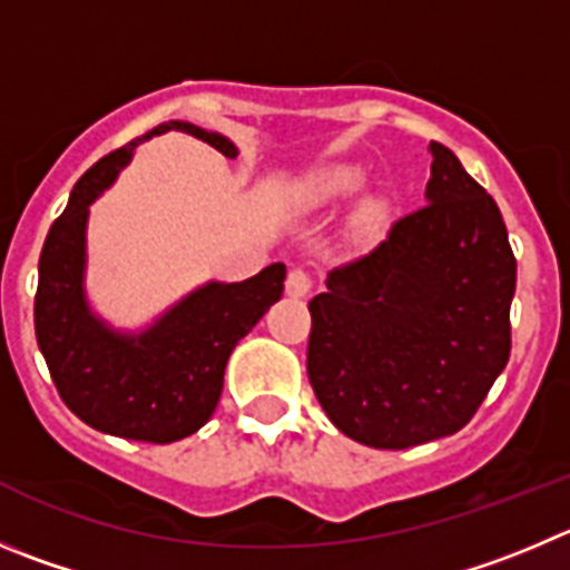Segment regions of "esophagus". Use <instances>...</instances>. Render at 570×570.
I'll return each instance as SVG.
<instances>
[{
    "instance_id": "34e87169",
    "label": "esophagus",
    "mask_w": 570,
    "mask_h": 570,
    "mask_svg": "<svg viewBox=\"0 0 570 570\" xmlns=\"http://www.w3.org/2000/svg\"><path fill=\"white\" fill-rule=\"evenodd\" d=\"M312 289V278L303 269H292L289 275H286V295L289 297H306Z\"/></svg>"
}]
</instances>
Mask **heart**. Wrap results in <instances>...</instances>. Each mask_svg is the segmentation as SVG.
<instances>
[{"instance_id":"heart-1","label":"heart","mask_w":570,"mask_h":570,"mask_svg":"<svg viewBox=\"0 0 570 570\" xmlns=\"http://www.w3.org/2000/svg\"><path fill=\"white\" fill-rule=\"evenodd\" d=\"M360 188V177L348 168H334V171L323 174L315 185H312V202H332L340 196H348Z\"/></svg>"}]
</instances>
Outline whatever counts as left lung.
Returning a JSON list of instances; mask_svg holds the SVG:
<instances>
[{"label": "left lung", "mask_w": 570, "mask_h": 570, "mask_svg": "<svg viewBox=\"0 0 570 570\" xmlns=\"http://www.w3.org/2000/svg\"><path fill=\"white\" fill-rule=\"evenodd\" d=\"M419 210L309 301L306 371L334 428L376 450L453 435L509 363L518 261L492 196L430 142Z\"/></svg>", "instance_id": "left-lung-1"}]
</instances>
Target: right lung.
I'll use <instances>...</instances> for the list:
<instances>
[{
	"label": "right lung",
	"mask_w": 570,
	"mask_h": 570,
	"mask_svg": "<svg viewBox=\"0 0 570 570\" xmlns=\"http://www.w3.org/2000/svg\"><path fill=\"white\" fill-rule=\"evenodd\" d=\"M168 129L188 131L230 159L238 154L225 135L183 120L157 126L140 140ZM140 140L98 159L52 222L39 258L36 340L58 396L81 422L117 439L171 444L213 416L227 360L281 297L286 267L269 264L242 284L210 281L137 334L117 332L95 315L83 289L89 205L115 183Z\"/></svg>",
	"instance_id": "obj_1"
}]
</instances>
